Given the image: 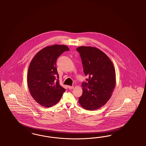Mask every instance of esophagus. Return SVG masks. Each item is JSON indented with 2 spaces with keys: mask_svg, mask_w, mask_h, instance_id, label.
<instances>
[{
  "mask_svg": "<svg viewBox=\"0 0 146 146\" xmlns=\"http://www.w3.org/2000/svg\"><path fill=\"white\" fill-rule=\"evenodd\" d=\"M68 88L69 89H72L74 88V86H68Z\"/></svg>",
  "mask_w": 146,
  "mask_h": 146,
  "instance_id": "1",
  "label": "esophagus"
}]
</instances>
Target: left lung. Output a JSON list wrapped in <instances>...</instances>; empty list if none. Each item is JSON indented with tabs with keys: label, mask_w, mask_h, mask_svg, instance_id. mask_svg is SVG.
<instances>
[{
	"label": "left lung",
	"mask_w": 146,
	"mask_h": 146,
	"mask_svg": "<svg viewBox=\"0 0 146 146\" xmlns=\"http://www.w3.org/2000/svg\"><path fill=\"white\" fill-rule=\"evenodd\" d=\"M76 51L87 76L82 82L83 93L79 102L87 110H96L110 98L115 84V67L109 58L96 48L82 46Z\"/></svg>",
	"instance_id": "obj_1"
}]
</instances>
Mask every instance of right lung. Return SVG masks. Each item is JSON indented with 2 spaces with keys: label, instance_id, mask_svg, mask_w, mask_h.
<instances>
[{
  "label": "right lung",
  "instance_id": "obj_1",
  "mask_svg": "<svg viewBox=\"0 0 146 146\" xmlns=\"http://www.w3.org/2000/svg\"><path fill=\"white\" fill-rule=\"evenodd\" d=\"M69 51L64 45H53L42 49L30 63L27 76L28 86L32 97L44 107L50 108L60 100L65 89L59 83L56 67L58 58Z\"/></svg>",
  "mask_w": 146,
  "mask_h": 146
}]
</instances>
